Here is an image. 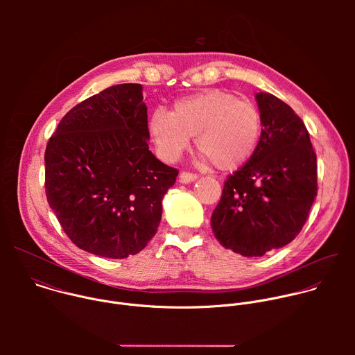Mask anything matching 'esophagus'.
<instances>
[{
	"mask_svg": "<svg viewBox=\"0 0 355 355\" xmlns=\"http://www.w3.org/2000/svg\"><path fill=\"white\" fill-rule=\"evenodd\" d=\"M198 178V174H195V173H189V171H181V174H180V181L181 182H192V181H195Z\"/></svg>",
	"mask_w": 355,
	"mask_h": 355,
	"instance_id": "esophagus-1",
	"label": "esophagus"
}]
</instances>
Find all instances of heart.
I'll list each match as a JSON object with an SVG mask.
<instances>
[{
  "label": "heart",
  "mask_w": 355,
  "mask_h": 355,
  "mask_svg": "<svg viewBox=\"0 0 355 355\" xmlns=\"http://www.w3.org/2000/svg\"><path fill=\"white\" fill-rule=\"evenodd\" d=\"M150 133L160 155L175 160L196 136V146L219 170L244 164L259 144L263 119L259 108L232 92L209 88L175 101L171 112L157 110Z\"/></svg>",
  "instance_id": "obj_1"
}]
</instances>
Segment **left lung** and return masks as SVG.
Returning <instances> with one entry per match:
<instances>
[{
  "label": "left lung",
  "instance_id": "1",
  "mask_svg": "<svg viewBox=\"0 0 355 355\" xmlns=\"http://www.w3.org/2000/svg\"><path fill=\"white\" fill-rule=\"evenodd\" d=\"M263 119L254 153L227 175L211 226L216 240L244 257L291 243L318 195V162L309 132L284 101L256 95Z\"/></svg>",
  "mask_w": 355,
  "mask_h": 355
}]
</instances>
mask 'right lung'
Returning a JSON list of instances; mask_svg holds the SVG:
<instances>
[{
	"mask_svg": "<svg viewBox=\"0 0 355 355\" xmlns=\"http://www.w3.org/2000/svg\"><path fill=\"white\" fill-rule=\"evenodd\" d=\"M140 84H118L71 108L44 151L50 208L81 250L126 259L153 239L178 170L148 150Z\"/></svg>",
	"mask_w": 355,
	"mask_h": 355,
	"instance_id": "obj_1",
	"label": "right lung"
}]
</instances>
